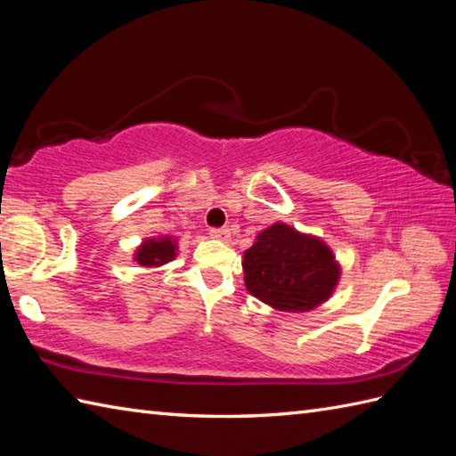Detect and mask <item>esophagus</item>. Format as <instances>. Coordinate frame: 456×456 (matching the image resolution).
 <instances>
[{
    "instance_id": "esophagus-1",
    "label": "esophagus",
    "mask_w": 456,
    "mask_h": 456,
    "mask_svg": "<svg viewBox=\"0 0 456 456\" xmlns=\"http://www.w3.org/2000/svg\"><path fill=\"white\" fill-rule=\"evenodd\" d=\"M210 236L220 241H228L230 240V228H212Z\"/></svg>"
}]
</instances>
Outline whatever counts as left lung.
Listing matches in <instances>:
<instances>
[{"label":"left lung","instance_id":"8db88e82","mask_svg":"<svg viewBox=\"0 0 456 456\" xmlns=\"http://www.w3.org/2000/svg\"><path fill=\"white\" fill-rule=\"evenodd\" d=\"M244 281L251 297L279 312H310L336 290L341 265L318 236L275 222L244 251Z\"/></svg>","mask_w":456,"mask_h":456}]
</instances>
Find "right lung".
I'll return each instance as SVG.
<instances>
[{"instance_id":"1","label":"right lung","mask_w":456,"mask_h":456,"mask_svg":"<svg viewBox=\"0 0 456 456\" xmlns=\"http://www.w3.org/2000/svg\"><path fill=\"white\" fill-rule=\"evenodd\" d=\"M177 240L171 236H158V238H148L140 244L134 251V261L140 267H161L166 263L174 261L177 257Z\"/></svg>"}]
</instances>
